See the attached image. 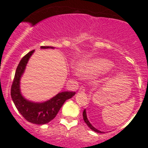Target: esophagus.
Instances as JSON below:
<instances>
[{
  "label": "esophagus",
  "instance_id": "esophagus-1",
  "mask_svg": "<svg viewBox=\"0 0 148 148\" xmlns=\"http://www.w3.org/2000/svg\"><path fill=\"white\" fill-rule=\"evenodd\" d=\"M79 92H85V87L84 86H82L79 89Z\"/></svg>",
  "mask_w": 148,
  "mask_h": 148
}]
</instances>
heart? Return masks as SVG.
<instances>
[{
	"label": "heart",
	"mask_w": 148,
	"mask_h": 148,
	"mask_svg": "<svg viewBox=\"0 0 148 148\" xmlns=\"http://www.w3.org/2000/svg\"><path fill=\"white\" fill-rule=\"evenodd\" d=\"M112 66L113 64L110 61L104 59H95L80 64L78 72L84 77H92L107 72Z\"/></svg>",
	"instance_id": "1"
}]
</instances>
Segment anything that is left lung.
Masks as SVG:
<instances>
[{"instance_id":"1","label":"left lung","mask_w":148,"mask_h":148,"mask_svg":"<svg viewBox=\"0 0 148 148\" xmlns=\"http://www.w3.org/2000/svg\"><path fill=\"white\" fill-rule=\"evenodd\" d=\"M83 119H84V122H86V125H88V127H89L90 128L91 130H94V131H95V132H98V133H102V132H101V131H99V130H97L96 128H95V127H94L93 126H92V125H91L90 122H89V120H88L87 117H86V110H84V111H83Z\"/></svg>"}]
</instances>
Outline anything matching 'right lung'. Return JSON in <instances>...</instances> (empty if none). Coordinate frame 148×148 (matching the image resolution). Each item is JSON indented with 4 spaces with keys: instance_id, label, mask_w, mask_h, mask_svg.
<instances>
[{
    "instance_id": "obj_1",
    "label": "right lung",
    "mask_w": 148,
    "mask_h": 148,
    "mask_svg": "<svg viewBox=\"0 0 148 148\" xmlns=\"http://www.w3.org/2000/svg\"><path fill=\"white\" fill-rule=\"evenodd\" d=\"M41 49H53L52 46H41ZM34 50L28 52L19 62L15 73L10 89V95L15 106L28 122L36 125H44L53 120L66 99L72 97L75 92H63L53 97L50 100L43 103H34L25 99L20 92V78L24 71L30 56Z\"/></svg>"
}]
</instances>
